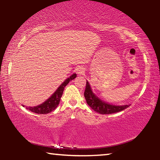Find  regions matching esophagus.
Segmentation results:
<instances>
[{"instance_id": "obj_1", "label": "esophagus", "mask_w": 160, "mask_h": 160, "mask_svg": "<svg viewBox=\"0 0 160 160\" xmlns=\"http://www.w3.org/2000/svg\"><path fill=\"white\" fill-rule=\"evenodd\" d=\"M76 72L78 75H83L84 72H85V68H84L82 66H79L77 68Z\"/></svg>"}]
</instances>
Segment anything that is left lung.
Returning a JSON list of instances; mask_svg holds the SVG:
<instances>
[{"instance_id": "obj_1", "label": "left lung", "mask_w": 160, "mask_h": 160, "mask_svg": "<svg viewBox=\"0 0 160 160\" xmlns=\"http://www.w3.org/2000/svg\"><path fill=\"white\" fill-rule=\"evenodd\" d=\"M84 96H85L86 102L89 106L96 112L101 113V114L114 113L126 109V108L131 106V104L123 105V106H115V105L107 104V103L102 101L92 92L90 84L88 81L86 82V88L85 92H84Z\"/></svg>"}]
</instances>
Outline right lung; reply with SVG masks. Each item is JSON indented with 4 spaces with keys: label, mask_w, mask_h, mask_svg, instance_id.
Instances as JSON below:
<instances>
[{
    "label": "right lung",
    "mask_w": 160,
    "mask_h": 160,
    "mask_svg": "<svg viewBox=\"0 0 160 160\" xmlns=\"http://www.w3.org/2000/svg\"><path fill=\"white\" fill-rule=\"evenodd\" d=\"M76 76L77 75L74 73L70 78L65 80L60 85V87L56 90L55 92L53 93V94H52V96H51L49 99H48L45 102L43 103V104L34 107H26V109H29V111H31V112L34 113H39V114H46V113L51 112L52 111L55 109L59 104V102H60V100L62 97V94H63L65 87L69 83L70 80L75 79Z\"/></svg>",
    "instance_id": "1"
}]
</instances>
